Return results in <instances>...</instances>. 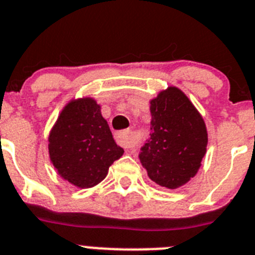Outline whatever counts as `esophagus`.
<instances>
[{"instance_id":"esophagus-1","label":"esophagus","mask_w":255,"mask_h":255,"mask_svg":"<svg viewBox=\"0 0 255 255\" xmlns=\"http://www.w3.org/2000/svg\"><path fill=\"white\" fill-rule=\"evenodd\" d=\"M115 140L121 146L126 147V149H132L136 146V140L132 136L131 131H121L115 134Z\"/></svg>"}]
</instances>
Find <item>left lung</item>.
Returning <instances> with one entry per match:
<instances>
[{
	"label": "left lung",
	"instance_id": "8db88e82",
	"mask_svg": "<svg viewBox=\"0 0 255 255\" xmlns=\"http://www.w3.org/2000/svg\"><path fill=\"white\" fill-rule=\"evenodd\" d=\"M150 137L138 154L154 183L176 189L192 179L206 153L207 131L201 114L176 87L150 101Z\"/></svg>",
	"mask_w": 255,
	"mask_h": 255
}]
</instances>
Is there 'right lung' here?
I'll use <instances>...</instances> for the list:
<instances>
[{
    "label": "right lung",
    "mask_w": 255,
    "mask_h": 255,
    "mask_svg": "<svg viewBox=\"0 0 255 255\" xmlns=\"http://www.w3.org/2000/svg\"><path fill=\"white\" fill-rule=\"evenodd\" d=\"M123 153L101 115V106L89 97L68 102L49 134L51 163L78 188L101 183Z\"/></svg>",
    "instance_id": "1"
}]
</instances>
